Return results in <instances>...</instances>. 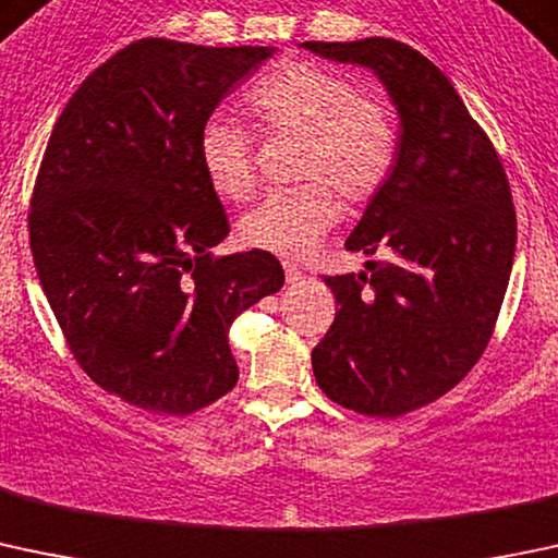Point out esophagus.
I'll use <instances>...</instances> for the list:
<instances>
[{
    "label": "esophagus",
    "mask_w": 558,
    "mask_h": 558,
    "mask_svg": "<svg viewBox=\"0 0 558 558\" xmlns=\"http://www.w3.org/2000/svg\"><path fill=\"white\" fill-rule=\"evenodd\" d=\"M283 269H286V280H289V283H299V280L304 278V272L296 267V264L283 262Z\"/></svg>",
    "instance_id": "1"
}]
</instances>
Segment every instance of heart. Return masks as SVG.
I'll return each mask as SVG.
<instances>
[{"instance_id": "1", "label": "heart", "mask_w": 558, "mask_h": 558, "mask_svg": "<svg viewBox=\"0 0 558 558\" xmlns=\"http://www.w3.org/2000/svg\"><path fill=\"white\" fill-rule=\"evenodd\" d=\"M245 111L269 138L296 136L294 179L302 184L267 195L240 219L248 248L307 256L339 221L337 195L350 208L374 203L398 166L401 131L385 98L357 90L355 80L320 63L275 69L245 93ZM197 157L210 190L232 203L256 192V141L248 128L208 117Z\"/></svg>"}]
</instances>
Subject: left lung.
I'll return each mask as SVG.
<instances>
[{
    "label": "left lung",
    "instance_id": "8db88e82",
    "mask_svg": "<svg viewBox=\"0 0 558 558\" xmlns=\"http://www.w3.org/2000/svg\"><path fill=\"white\" fill-rule=\"evenodd\" d=\"M304 47L374 69L401 114L392 179L344 243L385 259L324 278L339 310L313 350L333 403L401 417L460 385L495 333L515 251L511 184L484 128L420 50L385 37Z\"/></svg>",
    "mask_w": 558,
    "mask_h": 558
}]
</instances>
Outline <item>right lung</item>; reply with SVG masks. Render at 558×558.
Wrapping results in <instances>:
<instances>
[{
  "label": "right lung",
  "instance_id": "1",
  "mask_svg": "<svg viewBox=\"0 0 558 558\" xmlns=\"http://www.w3.org/2000/svg\"><path fill=\"white\" fill-rule=\"evenodd\" d=\"M267 47L146 37L69 98L39 162L28 240L82 372L157 414H192L238 385L232 320L286 275L267 251L216 256L230 232L197 136Z\"/></svg>",
  "mask_w": 558,
  "mask_h": 558
}]
</instances>
